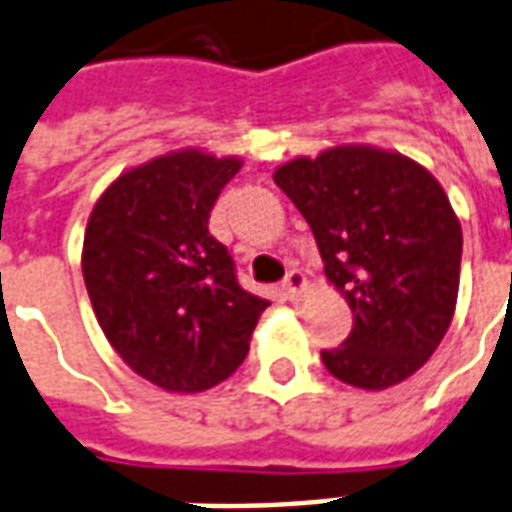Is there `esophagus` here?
I'll use <instances>...</instances> for the list:
<instances>
[{
    "label": "esophagus",
    "instance_id": "obj_1",
    "mask_svg": "<svg viewBox=\"0 0 512 512\" xmlns=\"http://www.w3.org/2000/svg\"><path fill=\"white\" fill-rule=\"evenodd\" d=\"M306 287V276L301 274V271H287L285 282H282V290H285V295L290 298V301H298V295L304 293Z\"/></svg>",
    "mask_w": 512,
    "mask_h": 512
}]
</instances>
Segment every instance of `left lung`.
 I'll list each match as a JSON object with an SVG mask.
<instances>
[{
	"label": "left lung",
	"instance_id": "obj_1",
	"mask_svg": "<svg viewBox=\"0 0 512 512\" xmlns=\"http://www.w3.org/2000/svg\"><path fill=\"white\" fill-rule=\"evenodd\" d=\"M274 181L309 222L325 276L352 309L350 336L320 352L325 369L366 391L407 380L456 309L461 225L445 189L418 162L369 146L287 162Z\"/></svg>",
	"mask_w": 512,
	"mask_h": 512
}]
</instances>
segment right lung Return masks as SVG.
<instances>
[{
  "instance_id": "1",
  "label": "right lung",
  "mask_w": 512,
  "mask_h": 512,
  "mask_svg": "<svg viewBox=\"0 0 512 512\" xmlns=\"http://www.w3.org/2000/svg\"><path fill=\"white\" fill-rule=\"evenodd\" d=\"M241 160L173 151L124 173L97 200L83 236V282L113 350L165 391L214 388L244 363L266 298L238 285L208 233Z\"/></svg>"
}]
</instances>
